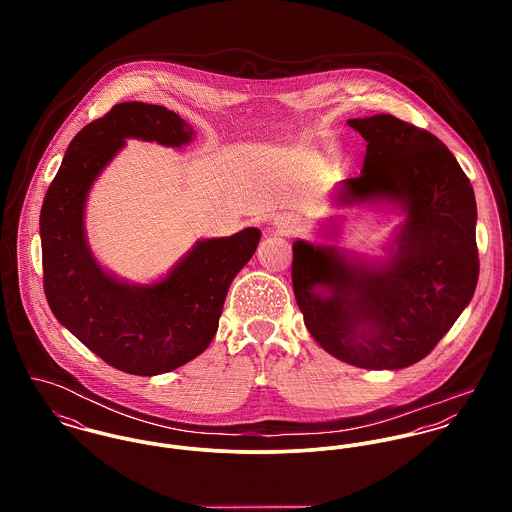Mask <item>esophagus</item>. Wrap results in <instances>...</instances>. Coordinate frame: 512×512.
<instances>
[{
  "mask_svg": "<svg viewBox=\"0 0 512 512\" xmlns=\"http://www.w3.org/2000/svg\"><path fill=\"white\" fill-rule=\"evenodd\" d=\"M274 226L282 232V234H293L295 230H299V226H301V222L299 219L292 215V213H282V215H278L276 219H274Z\"/></svg>",
  "mask_w": 512,
  "mask_h": 512,
  "instance_id": "1",
  "label": "esophagus"
}]
</instances>
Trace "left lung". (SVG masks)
I'll use <instances>...</instances> for the list:
<instances>
[{
	"instance_id": "obj_1",
	"label": "left lung",
	"mask_w": 512,
	"mask_h": 512,
	"mask_svg": "<svg viewBox=\"0 0 512 512\" xmlns=\"http://www.w3.org/2000/svg\"><path fill=\"white\" fill-rule=\"evenodd\" d=\"M349 126L365 138V163L359 177L341 183L337 203L386 201L406 220L382 262L295 240L293 293L307 331L329 355L368 370H398L428 357L475 293V193L453 153L428 130L392 114Z\"/></svg>"
}]
</instances>
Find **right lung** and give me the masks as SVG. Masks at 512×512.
I'll use <instances>...</instances> for the list:
<instances>
[{
	"label": "right lung",
	"instance_id": "add662e5",
	"mask_svg": "<svg viewBox=\"0 0 512 512\" xmlns=\"http://www.w3.org/2000/svg\"><path fill=\"white\" fill-rule=\"evenodd\" d=\"M195 130L165 106L124 102L74 136L41 207L43 288L53 315L104 363L155 376L199 357L219 329L226 292L260 242L258 228L199 240L151 286L100 268L84 236L88 191L128 138L189 144Z\"/></svg>",
	"mask_w": 512,
	"mask_h": 512
}]
</instances>
